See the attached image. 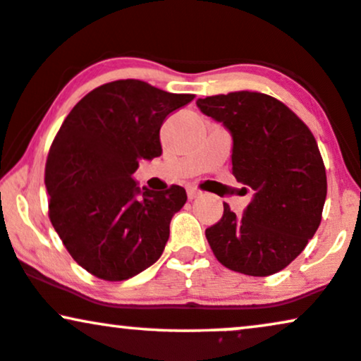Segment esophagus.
Returning a JSON list of instances; mask_svg holds the SVG:
<instances>
[{
  "mask_svg": "<svg viewBox=\"0 0 361 361\" xmlns=\"http://www.w3.org/2000/svg\"><path fill=\"white\" fill-rule=\"evenodd\" d=\"M186 193H188L190 200H195V198H198L200 195H202V191L193 188V186H188V188H186Z\"/></svg>",
  "mask_w": 361,
  "mask_h": 361,
  "instance_id": "esophagus-1",
  "label": "esophagus"
}]
</instances>
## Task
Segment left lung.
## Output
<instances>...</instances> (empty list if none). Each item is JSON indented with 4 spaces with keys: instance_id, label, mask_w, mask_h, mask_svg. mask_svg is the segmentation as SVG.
Returning <instances> with one entry per match:
<instances>
[{
    "instance_id": "left-lung-1",
    "label": "left lung",
    "mask_w": 361,
    "mask_h": 361,
    "mask_svg": "<svg viewBox=\"0 0 361 361\" xmlns=\"http://www.w3.org/2000/svg\"><path fill=\"white\" fill-rule=\"evenodd\" d=\"M198 108L233 136L236 181L253 190L243 216L223 203L204 235L223 267L268 276L303 252L322 221L326 171L310 128L280 99L258 91L200 98Z\"/></svg>"
}]
</instances>
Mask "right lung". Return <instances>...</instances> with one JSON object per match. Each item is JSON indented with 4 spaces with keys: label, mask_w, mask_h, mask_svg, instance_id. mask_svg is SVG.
<instances>
[{
    "label": "right lung",
    "mask_w": 361,
    "mask_h": 361,
    "mask_svg": "<svg viewBox=\"0 0 361 361\" xmlns=\"http://www.w3.org/2000/svg\"><path fill=\"white\" fill-rule=\"evenodd\" d=\"M195 94L140 80L102 85L81 98L54 136L44 185L51 225L73 259L106 281L138 275L161 257L186 191L140 188V159L161 154L159 128Z\"/></svg>",
    "instance_id": "obj_1"
}]
</instances>
